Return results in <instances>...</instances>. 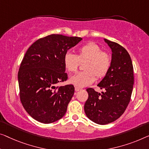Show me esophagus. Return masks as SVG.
Wrapping results in <instances>:
<instances>
[{"mask_svg":"<svg viewBox=\"0 0 149 149\" xmlns=\"http://www.w3.org/2000/svg\"><path fill=\"white\" fill-rule=\"evenodd\" d=\"M81 88H77V87H75V92H78V91H79V90H81Z\"/></svg>","mask_w":149,"mask_h":149,"instance_id":"1","label":"esophagus"}]
</instances>
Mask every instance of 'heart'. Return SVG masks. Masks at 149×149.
Returning a JSON list of instances; mask_svg holds the SVG:
<instances>
[{"mask_svg":"<svg viewBox=\"0 0 149 149\" xmlns=\"http://www.w3.org/2000/svg\"><path fill=\"white\" fill-rule=\"evenodd\" d=\"M84 72L72 76L70 82L77 88H83L92 84L97 78L104 77L111 65L109 53L102 52L101 48L94 43H88L81 46L75 55L71 53H65L63 64L66 70L75 73L78 70L79 63H84Z\"/></svg>","mask_w":149,"mask_h":149,"instance_id":"heart-1","label":"heart"}]
</instances>
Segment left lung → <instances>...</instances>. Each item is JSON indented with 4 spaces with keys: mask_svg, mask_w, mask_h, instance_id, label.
Here are the masks:
<instances>
[{
    "mask_svg": "<svg viewBox=\"0 0 149 149\" xmlns=\"http://www.w3.org/2000/svg\"><path fill=\"white\" fill-rule=\"evenodd\" d=\"M112 50L109 70L97 86L105 90L98 93L88 88V98L84 111L89 119L104 125L112 123L126 110L132 92L134 73L131 58L123 47L104 39Z\"/></svg>",
    "mask_w": 149,
    "mask_h": 149,
    "instance_id": "obj_1",
    "label": "left lung"
}]
</instances>
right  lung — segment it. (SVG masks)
Listing matches in <instances>:
<instances>
[{
    "label": "right lung",
    "mask_w": 149,
    "mask_h": 149,
    "mask_svg": "<svg viewBox=\"0 0 149 149\" xmlns=\"http://www.w3.org/2000/svg\"><path fill=\"white\" fill-rule=\"evenodd\" d=\"M81 37L52 34L33 43L26 51L18 73L20 99L36 120L50 124L61 119L74 94V86L56 87L67 80L63 57Z\"/></svg>",
    "instance_id": "obj_1"
}]
</instances>
